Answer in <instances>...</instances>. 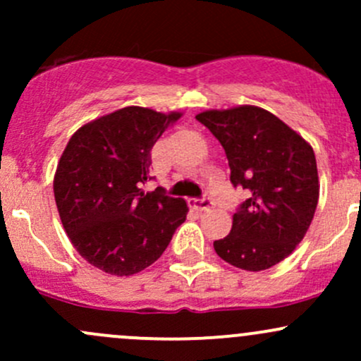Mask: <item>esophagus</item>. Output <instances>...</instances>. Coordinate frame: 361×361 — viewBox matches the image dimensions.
<instances>
[{
  "label": "esophagus",
  "mask_w": 361,
  "mask_h": 361,
  "mask_svg": "<svg viewBox=\"0 0 361 361\" xmlns=\"http://www.w3.org/2000/svg\"><path fill=\"white\" fill-rule=\"evenodd\" d=\"M188 202H190L192 207H195V209H201V211L209 209V207L213 206V199L207 197V195L202 199H192V201H188Z\"/></svg>",
  "instance_id": "1"
}]
</instances>
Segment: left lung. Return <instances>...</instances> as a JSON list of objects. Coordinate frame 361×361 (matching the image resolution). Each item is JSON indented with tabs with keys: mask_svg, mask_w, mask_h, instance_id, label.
I'll return each instance as SVG.
<instances>
[{
	"mask_svg": "<svg viewBox=\"0 0 361 361\" xmlns=\"http://www.w3.org/2000/svg\"><path fill=\"white\" fill-rule=\"evenodd\" d=\"M195 118L224 147L232 185L248 192L232 218L231 234L213 243L214 251L245 271L279 264L304 239L318 206L311 145L258 106L209 110Z\"/></svg>",
	"mask_w": 361,
	"mask_h": 361,
	"instance_id": "8db88e82",
	"label": "left lung"
}]
</instances>
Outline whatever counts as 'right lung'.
Segmentation results:
<instances>
[{"mask_svg":"<svg viewBox=\"0 0 361 361\" xmlns=\"http://www.w3.org/2000/svg\"><path fill=\"white\" fill-rule=\"evenodd\" d=\"M181 113L127 106L80 127L54 176L61 221L76 251L113 276H133L164 253L188 206L164 188L145 194L152 148Z\"/></svg>","mask_w":361,"mask_h":361,"instance_id":"right-lung-1","label":"right lung"}]
</instances>
